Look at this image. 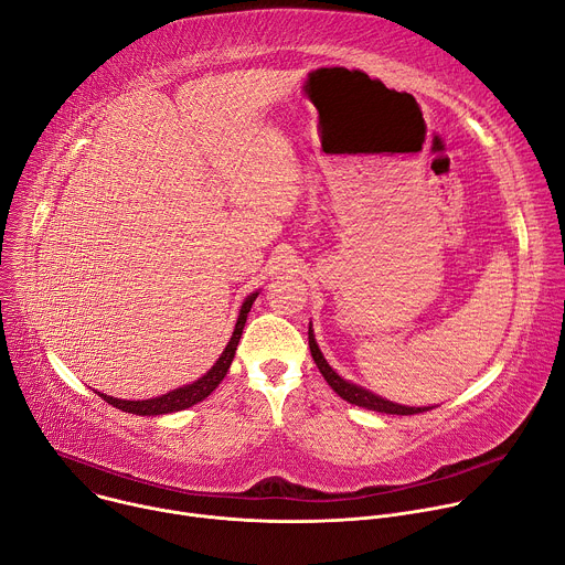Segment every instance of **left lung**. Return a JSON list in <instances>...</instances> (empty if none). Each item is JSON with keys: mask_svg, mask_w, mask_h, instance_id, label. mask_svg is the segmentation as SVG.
<instances>
[{"mask_svg": "<svg viewBox=\"0 0 565 565\" xmlns=\"http://www.w3.org/2000/svg\"><path fill=\"white\" fill-rule=\"evenodd\" d=\"M308 347H310V355L319 369V373L324 375V380L329 382V386L347 402H351V405H358L362 409H369V412H377V414H393V416H414V414H423V412H429L434 407H407V405H397V402H391L351 380H344L324 358V353L319 351L317 342H315V333H312V324H308Z\"/></svg>", "mask_w": 565, "mask_h": 565, "instance_id": "8db88e82", "label": "left lung"}]
</instances>
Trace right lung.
Segmentation results:
<instances>
[{
	"instance_id": "right-lung-1",
	"label": "right lung",
	"mask_w": 565,
	"mask_h": 565,
	"mask_svg": "<svg viewBox=\"0 0 565 565\" xmlns=\"http://www.w3.org/2000/svg\"><path fill=\"white\" fill-rule=\"evenodd\" d=\"M257 297H259V290L250 292L244 299V303H241L236 324H234V331H232V338H230L227 347L223 349V353L218 355L214 366L203 377H199L196 382L183 384V386H179V388H174V391H170L166 395H156V397H147V399H120V397H114V395H107V393H100V391H96V393L105 402H109V405H114L116 409L127 412V414H136V416H166V414H174V412H183V409L194 407L196 402L205 399L221 384V380L225 377V373H227V369H230V364L234 360L241 333H244L248 312H250V308H253Z\"/></svg>"
}]
</instances>
